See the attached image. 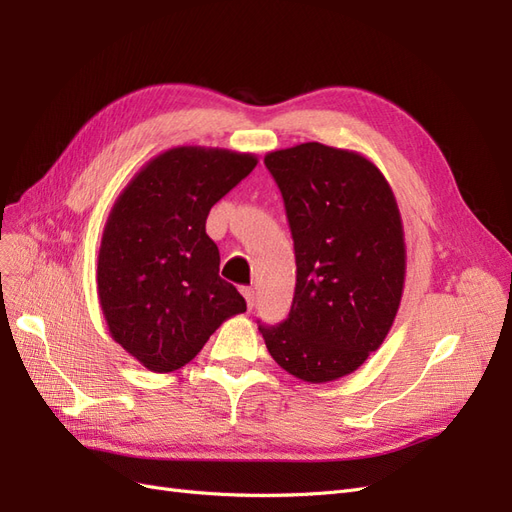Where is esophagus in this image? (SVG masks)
Returning a JSON list of instances; mask_svg holds the SVG:
<instances>
[{"label": "esophagus", "mask_w": 512, "mask_h": 512, "mask_svg": "<svg viewBox=\"0 0 512 512\" xmlns=\"http://www.w3.org/2000/svg\"><path fill=\"white\" fill-rule=\"evenodd\" d=\"M241 292H243V297L247 301V309H254V305H256V290L250 288V286H245V288H241Z\"/></svg>", "instance_id": "34e87169"}]
</instances>
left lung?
<instances>
[{"instance_id": "1", "label": "left lung", "mask_w": 512, "mask_h": 512, "mask_svg": "<svg viewBox=\"0 0 512 512\" xmlns=\"http://www.w3.org/2000/svg\"><path fill=\"white\" fill-rule=\"evenodd\" d=\"M297 284L284 322L258 324L275 363L322 384L359 369L389 335L406 280V243L389 181L361 153L322 143L271 151Z\"/></svg>"}]
</instances>
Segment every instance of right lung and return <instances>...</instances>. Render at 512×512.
Returning <instances> with one entry per match:
<instances>
[{"mask_svg": "<svg viewBox=\"0 0 512 512\" xmlns=\"http://www.w3.org/2000/svg\"><path fill=\"white\" fill-rule=\"evenodd\" d=\"M258 164L252 153L175 147L147 162L108 213L98 297L108 331L149 371L190 363L220 324L245 312L220 277L211 207Z\"/></svg>", "mask_w": 512, "mask_h": 512, "instance_id": "add662e5", "label": "right lung"}]
</instances>
